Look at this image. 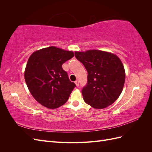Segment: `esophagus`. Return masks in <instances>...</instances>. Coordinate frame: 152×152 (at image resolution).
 <instances>
[{"label": "esophagus", "instance_id": "obj_1", "mask_svg": "<svg viewBox=\"0 0 152 152\" xmlns=\"http://www.w3.org/2000/svg\"><path fill=\"white\" fill-rule=\"evenodd\" d=\"M75 83L76 86H77V87L79 86V80H75Z\"/></svg>", "mask_w": 152, "mask_h": 152}]
</instances>
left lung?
Listing matches in <instances>:
<instances>
[{
  "mask_svg": "<svg viewBox=\"0 0 152 152\" xmlns=\"http://www.w3.org/2000/svg\"><path fill=\"white\" fill-rule=\"evenodd\" d=\"M75 58L88 73L82 90L84 102L97 109L113 103L121 95L125 82V70L115 54L99 50L75 52Z\"/></svg>",
  "mask_w": 152,
  "mask_h": 152,
  "instance_id": "8db88e82",
  "label": "left lung"
}]
</instances>
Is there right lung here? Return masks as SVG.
Masks as SVG:
<instances>
[{"label": "right lung", "mask_w": 152, "mask_h": 152, "mask_svg": "<svg viewBox=\"0 0 152 152\" xmlns=\"http://www.w3.org/2000/svg\"><path fill=\"white\" fill-rule=\"evenodd\" d=\"M73 56L72 51L51 46L37 50L30 56L25 71L26 84L33 97L45 107H61L76 86L62 68Z\"/></svg>", "instance_id": "right-lung-1"}]
</instances>
